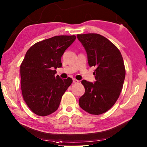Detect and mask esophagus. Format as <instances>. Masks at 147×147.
Returning a JSON list of instances; mask_svg holds the SVG:
<instances>
[{
  "mask_svg": "<svg viewBox=\"0 0 147 147\" xmlns=\"http://www.w3.org/2000/svg\"><path fill=\"white\" fill-rule=\"evenodd\" d=\"M73 83H74V84H78V83H79V81L75 79V78L73 79Z\"/></svg>",
  "mask_w": 147,
  "mask_h": 147,
  "instance_id": "obj_1",
  "label": "esophagus"
}]
</instances>
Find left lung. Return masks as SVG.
Returning a JSON list of instances; mask_svg holds the SVG:
<instances>
[{
    "instance_id": "8db88e82",
    "label": "left lung",
    "mask_w": 147,
    "mask_h": 147,
    "mask_svg": "<svg viewBox=\"0 0 147 147\" xmlns=\"http://www.w3.org/2000/svg\"><path fill=\"white\" fill-rule=\"evenodd\" d=\"M77 38L86 51L89 66L96 67L94 84L82 81L85 91L79 105L88 113L99 115L111 109L119 96L125 77L123 59L118 48L101 34H77Z\"/></svg>"
}]
</instances>
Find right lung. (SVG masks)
I'll return each instance as SVG.
<instances>
[{
	"label": "right lung",
	"mask_w": 147,
	"mask_h": 147,
	"mask_svg": "<svg viewBox=\"0 0 147 147\" xmlns=\"http://www.w3.org/2000/svg\"><path fill=\"white\" fill-rule=\"evenodd\" d=\"M75 35H60L36 42L26 52L20 65L23 99L36 115L46 116L57 110L63 94L73 82L71 78L55 76L63 53Z\"/></svg>",
	"instance_id": "1"
}]
</instances>
